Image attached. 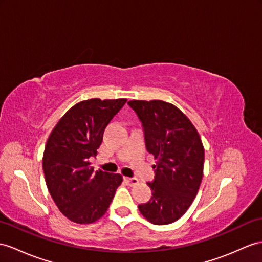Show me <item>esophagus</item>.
<instances>
[{"mask_svg":"<svg viewBox=\"0 0 262 262\" xmlns=\"http://www.w3.org/2000/svg\"><path fill=\"white\" fill-rule=\"evenodd\" d=\"M126 181H127V183L130 184V186H136V184L139 182V180L137 179V178H135V177L126 178Z\"/></svg>","mask_w":262,"mask_h":262,"instance_id":"34e87169","label":"esophagus"}]
</instances>
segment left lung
<instances>
[{"mask_svg": "<svg viewBox=\"0 0 262 262\" xmlns=\"http://www.w3.org/2000/svg\"><path fill=\"white\" fill-rule=\"evenodd\" d=\"M141 121L145 146L157 159L150 201L139 205L153 225H169L186 213L199 191L205 149L191 121L173 104L160 100L127 102Z\"/></svg>", "mask_w": 262, "mask_h": 262, "instance_id": "8db88e82", "label": "left lung"}]
</instances>
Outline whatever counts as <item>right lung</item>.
Instances as JSON below:
<instances>
[{
    "label": "right lung",
    "instance_id": "right-lung-1",
    "mask_svg": "<svg viewBox=\"0 0 262 262\" xmlns=\"http://www.w3.org/2000/svg\"><path fill=\"white\" fill-rule=\"evenodd\" d=\"M125 99H90L72 106L54 126L43 155L49 192L60 211L80 225L103 215L122 183V176L99 170L89 159L97 156L105 126Z\"/></svg>",
    "mask_w": 262,
    "mask_h": 262
}]
</instances>
